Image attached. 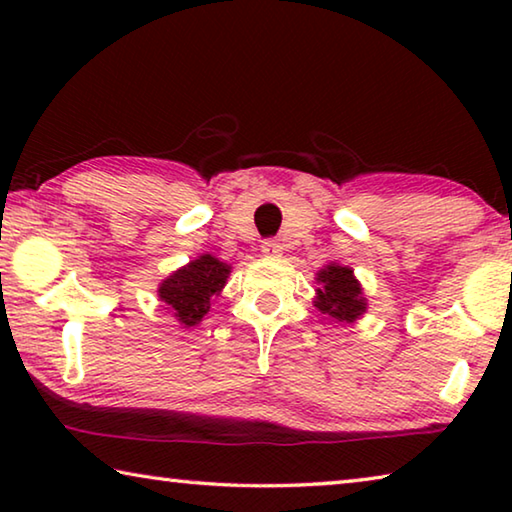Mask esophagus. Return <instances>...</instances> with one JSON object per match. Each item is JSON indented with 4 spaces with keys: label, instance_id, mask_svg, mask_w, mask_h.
<instances>
[{
    "label": "esophagus",
    "instance_id": "1",
    "mask_svg": "<svg viewBox=\"0 0 512 512\" xmlns=\"http://www.w3.org/2000/svg\"><path fill=\"white\" fill-rule=\"evenodd\" d=\"M282 250H284V248H282L280 241H275V239L262 241V253H264V257H280Z\"/></svg>",
    "mask_w": 512,
    "mask_h": 512
}]
</instances>
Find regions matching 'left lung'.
<instances>
[{
    "label": "left lung",
    "mask_w": 512,
    "mask_h": 512,
    "mask_svg": "<svg viewBox=\"0 0 512 512\" xmlns=\"http://www.w3.org/2000/svg\"><path fill=\"white\" fill-rule=\"evenodd\" d=\"M316 282L320 289H316L314 305L336 323L352 325L366 314L368 300L350 266L329 262L316 273Z\"/></svg>",
    "instance_id": "1"
}]
</instances>
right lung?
I'll list each match as a JSON object with an SVG mask.
<instances>
[{
    "label": "right lung",
    "mask_w": 512,
    "mask_h": 512,
    "mask_svg": "<svg viewBox=\"0 0 512 512\" xmlns=\"http://www.w3.org/2000/svg\"><path fill=\"white\" fill-rule=\"evenodd\" d=\"M232 273V266L210 253L198 255L192 262L164 277L158 287V298L167 314L183 327H196L210 311L212 300Z\"/></svg>",
    "instance_id": "obj_1"
}]
</instances>
